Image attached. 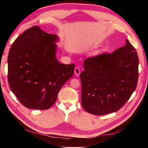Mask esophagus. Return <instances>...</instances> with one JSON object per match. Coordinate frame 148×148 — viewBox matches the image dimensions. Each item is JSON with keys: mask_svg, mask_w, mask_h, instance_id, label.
Segmentation results:
<instances>
[{"mask_svg": "<svg viewBox=\"0 0 148 148\" xmlns=\"http://www.w3.org/2000/svg\"><path fill=\"white\" fill-rule=\"evenodd\" d=\"M81 73V71H80V69L79 67H78V66H77L75 69V75L76 76H79Z\"/></svg>", "mask_w": 148, "mask_h": 148, "instance_id": "obj_1", "label": "esophagus"}]
</instances>
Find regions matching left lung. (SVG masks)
<instances>
[{"label":"left lung","instance_id":"left-lung-1","mask_svg":"<svg viewBox=\"0 0 148 148\" xmlns=\"http://www.w3.org/2000/svg\"><path fill=\"white\" fill-rule=\"evenodd\" d=\"M138 65L136 50L127 40L112 53L87 58L80 74L84 110L104 115L122 108L136 89Z\"/></svg>","mask_w":148,"mask_h":148}]
</instances>
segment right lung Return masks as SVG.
I'll return each instance as SVG.
<instances>
[{
    "label": "right lung",
    "instance_id": "add662e5",
    "mask_svg": "<svg viewBox=\"0 0 148 148\" xmlns=\"http://www.w3.org/2000/svg\"><path fill=\"white\" fill-rule=\"evenodd\" d=\"M57 40L56 35L33 26L12 44L8 55V82L26 108H50L60 88L73 75L75 64H62L56 59Z\"/></svg>",
    "mask_w": 148,
    "mask_h": 148
}]
</instances>
